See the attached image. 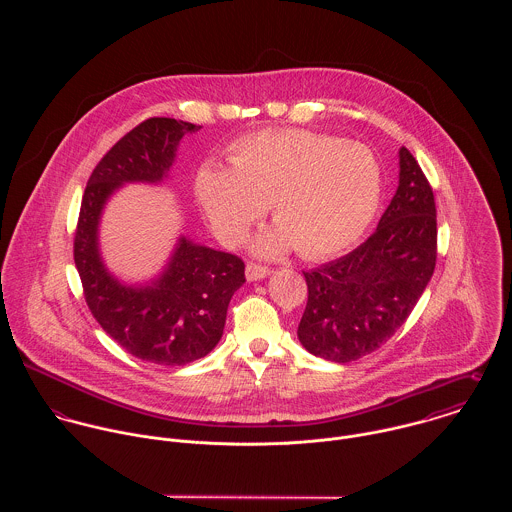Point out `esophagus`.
Listing matches in <instances>:
<instances>
[{
    "label": "esophagus",
    "instance_id": "esophagus-1",
    "mask_svg": "<svg viewBox=\"0 0 512 512\" xmlns=\"http://www.w3.org/2000/svg\"><path fill=\"white\" fill-rule=\"evenodd\" d=\"M266 276H270V268H266L262 264H252V262L246 264V280L248 282H256V280H262Z\"/></svg>",
    "mask_w": 512,
    "mask_h": 512
}]
</instances>
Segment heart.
I'll use <instances>...</instances> for the list:
<instances>
[{
  "label": "heart",
  "mask_w": 512,
  "mask_h": 512,
  "mask_svg": "<svg viewBox=\"0 0 512 512\" xmlns=\"http://www.w3.org/2000/svg\"><path fill=\"white\" fill-rule=\"evenodd\" d=\"M230 169L205 165L195 179L197 201L215 236L238 244L270 205L278 222L256 250L290 246L305 258L349 248L374 217L382 173L374 153L309 130H262L234 142Z\"/></svg>",
  "instance_id": "obj_1"
}]
</instances>
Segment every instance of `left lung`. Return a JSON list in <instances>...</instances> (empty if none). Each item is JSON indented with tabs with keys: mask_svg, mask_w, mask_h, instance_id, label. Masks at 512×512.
<instances>
[{
	"mask_svg": "<svg viewBox=\"0 0 512 512\" xmlns=\"http://www.w3.org/2000/svg\"><path fill=\"white\" fill-rule=\"evenodd\" d=\"M436 258L434 191L416 157L400 147L398 189L376 230L347 256L303 272L307 305L299 343L333 363L370 355L404 325Z\"/></svg>",
	"mask_w": 512,
	"mask_h": 512,
	"instance_id": "obj_1",
	"label": "left lung"
}]
</instances>
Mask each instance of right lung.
<instances>
[{
	"label": "right lung",
	"instance_id": "add662e5",
	"mask_svg": "<svg viewBox=\"0 0 512 512\" xmlns=\"http://www.w3.org/2000/svg\"><path fill=\"white\" fill-rule=\"evenodd\" d=\"M197 130L173 118H149L130 130L94 167L74 232V264L90 313L122 349L153 365H187L217 347L230 297L246 282L244 262L181 236L159 278L124 286L102 264L98 224L124 183H161L181 138Z\"/></svg>",
	"mask_w": 512,
	"mask_h": 512
}]
</instances>
